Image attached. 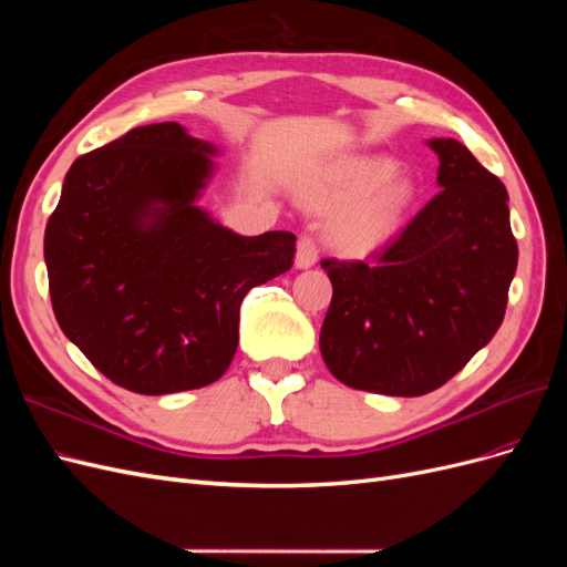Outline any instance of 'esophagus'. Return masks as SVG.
<instances>
[{
	"label": "esophagus",
	"mask_w": 567,
	"mask_h": 567,
	"mask_svg": "<svg viewBox=\"0 0 567 567\" xmlns=\"http://www.w3.org/2000/svg\"><path fill=\"white\" fill-rule=\"evenodd\" d=\"M319 257V246H317V238L312 234H302L298 238V252H296V265L300 269L312 267Z\"/></svg>",
	"instance_id": "esophagus-1"
}]
</instances>
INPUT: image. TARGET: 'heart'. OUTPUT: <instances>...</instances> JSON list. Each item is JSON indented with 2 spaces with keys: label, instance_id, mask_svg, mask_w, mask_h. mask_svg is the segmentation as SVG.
Returning <instances> with one entry per match:
<instances>
[{
  "label": "heart",
  "instance_id": "1",
  "mask_svg": "<svg viewBox=\"0 0 567 567\" xmlns=\"http://www.w3.org/2000/svg\"><path fill=\"white\" fill-rule=\"evenodd\" d=\"M394 163L388 158H359L346 165L326 184L317 198L321 203H352L350 210L336 221V238L350 250H369L379 246L392 231L394 221L411 203V184L406 179H390Z\"/></svg>",
  "mask_w": 567,
  "mask_h": 567
}]
</instances>
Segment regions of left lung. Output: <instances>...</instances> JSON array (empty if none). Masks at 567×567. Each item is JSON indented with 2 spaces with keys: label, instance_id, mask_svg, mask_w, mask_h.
<instances>
[{
  "label": "left lung",
  "instance_id": "left-lung-1",
  "mask_svg": "<svg viewBox=\"0 0 567 567\" xmlns=\"http://www.w3.org/2000/svg\"><path fill=\"white\" fill-rule=\"evenodd\" d=\"M442 192L367 260L326 257L333 286L319 348L354 390L419 398L499 331L518 267L502 179L456 140H431Z\"/></svg>",
  "mask_w": 567,
  "mask_h": 567
}]
</instances>
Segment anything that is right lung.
Listing matches in <instances>:
<instances>
[{
  "label": "right lung",
  "instance_id": "right-lung-1",
  "mask_svg": "<svg viewBox=\"0 0 567 567\" xmlns=\"http://www.w3.org/2000/svg\"><path fill=\"white\" fill-rule=\"evenodd\" d=\"M215 148L179 123L134 127L80 156L44 231L61 331L115 385L169 394L215 383L250 288L293 267L296 236H238L194 200Z\"/></svg>",
  "mask_w": 567,
  "mask_h": 567
}]
</instances>
